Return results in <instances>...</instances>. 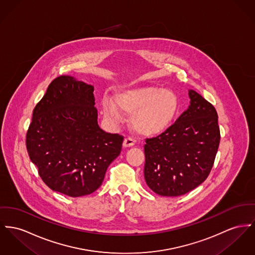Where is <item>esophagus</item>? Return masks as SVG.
Returning a JSON list of instances; mask_svg holds the SVG:
<instances>
[{
  "mask_svg": "<svg viewBox=\"0 0 255 255\" xmlns=\"http://www.w3.org/2000/svg\"><path fill=\"white\" fill-rule=\"evenodd\" d=\"M135 145V141L130 138V137H128V138H125L124 140V143H123V146L124 148H129V147H132Z\"/></svg>",
  "mask_w": 255,
  "mask_h": 255,
  "instance_id": "34e87169",
  "label": "esophagus"
}]
</instances>
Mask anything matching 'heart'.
Masks as SVG:
<instances>
[{
  "label": "heart",
  "instance_id": "b5f03b06",
  "mask_svg": "<svg viewBox=\"0 0 255 255\" xmlns=\"http://www.w3.org/2000/svg\"><path fill=\"white\" fill-rule=\"evenodd\" d=\"M118 108L131 115L130 122L137 132L143 135H158L165 131L175 119L179 110V100L168 89L141 86L117 93L115 102L109 98L102 102L103 112L108 118L121 119Z\"/></svg>",
  "mask_w": 255,
  "mask_h": 255
}]
</instances>
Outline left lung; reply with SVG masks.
I'll return each instance as SVG.
<instances>
[{
  "label": "left lung",
  "instance_id": "8db88e82",
  "mask_svg": "<svg viewBox=\"0 0 255 255\" xmlns=\"http://www.w3.org/2000/svg\"><path fill=\"white\" fill-rule=\"evenodd\" d=\"M187 110L164 132L146 139V184L161 196L184 195L209 176L221 133L215 107L193 90Z\"/></svg>",
  "mask_w": 255,
  "mask_h": 255
}]
</instances>
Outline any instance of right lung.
Returning a JSON list of instances; mask_svg holds the SVG:
<instances>
[{
  "instance_id": "1",
  "label": "right lung",
  "mask_w": 255,
  "mask_h": 255,
  "mask_svg": "<svg viewBox=\"0 0 255 255\" xmlns=\"http://www.w3.org/2000/svg\"><path fill=\"white\" fill-rule=\"evenodd\" d=\"M94 87L72 76L54 79L33 111L26 135L30 159L52 190L70 197L93 193L122 151L124 137L98 124Z\"/></svg>"
}]
</instances>
